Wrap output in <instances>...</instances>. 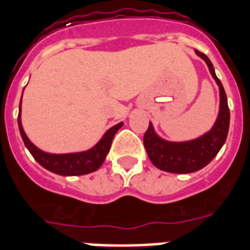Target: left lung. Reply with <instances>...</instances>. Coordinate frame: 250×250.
<instances>
[{"instance_id":"left-lung-1","label":"left lung","mask_w":250,"mask_h":250,"mask_svg":"<svg viewBox=\"0 0 250 250\" xmlns=\"http://www.w3.org/2000/svg\"><path fill=\"white\" fill-rule=\"evenodd\" d=\"M195 52L208 65L209 73L212 74L220 90V110L214 127L201 138L185 143H170L160 139L150 123L144 133V146L152 164L161 170L177 174L194 173L205 167L209 161H212L223 144L226 143L229 128V108L224 87L220 80L216 77L212 62H209L208 57L197 49Z\"/></svg>"}]
</instances>
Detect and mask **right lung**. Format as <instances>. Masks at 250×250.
<instances>
[{"instance_id": "obj_1", "label": "right lung", "mask_w": 250, "mask_h": 250, "mask_svg": "<svg viewBox=\"0 0 250 250\" xmlns=\"http://www.w3.org/2000/svg\"><path fill=\"white\" fill-rule=\"evenodd\" d=\"M18 125L24 146H27L32 157L41 164L42 167L60 176H83V174L95 171L104 164L111 146L112 138L115 136V133L123 125V123H118L117 125L111 127L104 133V138L101 139L98 144H95L91 149L81 152V153H68V155H51V153H45L43 150L38 149L24 133L22 123H21V108L18 114Z\"/></svg>"}]
</instances>
